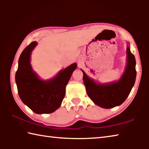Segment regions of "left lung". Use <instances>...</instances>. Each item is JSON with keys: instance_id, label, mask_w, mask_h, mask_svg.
<instances>
[{"instance_id": "8db88e82", "label": "left lung", "mask_w": 149, "mask_h": 149, "mask_svg": "<svg viewBox=\"0 0 149 149\" xmlns=\"http://www.w3.org/2000/svg\"><path fill=\"white\" fill-rule=\"evenodd\" d=\"M127 62L124 74L117 82L110 84H100L93 81L84 73V84L88 96L96 104L104 108H114L122 104L130 95L134 85L137 72L134 55L127 47Z\"/></svg>"}]
</instances>
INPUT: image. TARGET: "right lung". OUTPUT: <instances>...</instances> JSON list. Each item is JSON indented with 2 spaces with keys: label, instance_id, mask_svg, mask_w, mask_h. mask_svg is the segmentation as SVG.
Returning a JSON list of instances; mask_svg holds the SVG:
<instances>
[{
  "label": "right lung",
  "instance_id": "1",
  "mask_svg": "<svg viewBox=\"0 0 149 149\" xmlns=\"http://www.w3.org/2000/svg\"><path fill=\"white\" fill-rule=\"evenodd\" d=\"M36 45V41L31 42L22 52L15 79L22 101L36 114H50L61 104L65 97V86L77 64L61 70L51 80L42 81L33 72L30 64V54Z\"/></svg>",
  "mask_w": 149,
  "mask_h": 149
}]
</instances>
